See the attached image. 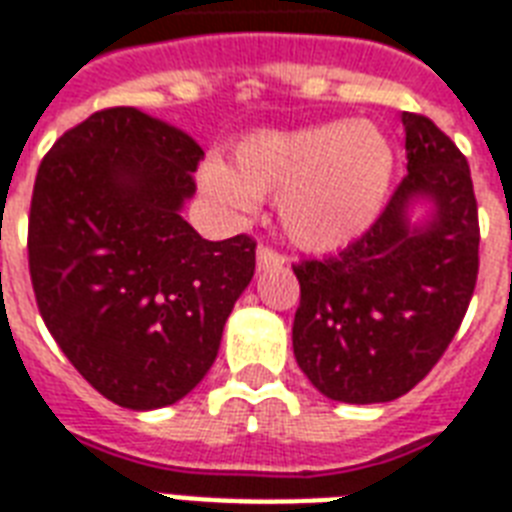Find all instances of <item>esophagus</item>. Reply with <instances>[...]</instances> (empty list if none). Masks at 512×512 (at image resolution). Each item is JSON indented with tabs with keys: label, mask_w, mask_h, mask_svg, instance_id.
I'll return each instance as SVG.
<instances>
[{
	"label": "esophagus",
	"mask_w": 512,
	"mask_h": 512,
	"mask_svg": "<svg viewBox=\"0 0 512 512\" xmlns=\"http://www.w3.org/2000/svg\"><path fill=\"white\" fill-rule=\"evenodd\" d=\"M287 263V257L279 255L271 247H257V271H271V268H281Z\"/></svg>",
	"instance_id": "34e87169"
}]
</instances>
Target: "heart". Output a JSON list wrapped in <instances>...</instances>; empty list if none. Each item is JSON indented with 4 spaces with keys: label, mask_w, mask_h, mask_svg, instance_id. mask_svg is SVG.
Instances as JSON below:
<instances>
[{
    "label": "heart",
    "mask_w": 512,
    "mask_h": 512,
    "mask_svg": "<svg viewBox=\"0 0 512 512\" xmlns=\"http://www.w3.org/2000/svg\"><path fill=\"white\" fill-rule=\"evenodd\" d=\"M396 151L372 122H327L268 130L236 146V172L220 159L201 167L204 191L236 215L279 196V220L292 244L335 252L361 239L382 215Z\"/></svg>",
    "instance_id": "obj_1"
}]
</instances>
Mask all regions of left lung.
Here are the masks:
<instances>
[{"mask_svg": "<svg viewBox=\"0 0 512 512\" xmlns=\"http://www.w3.org/2000/svg\"><path fill=\"white\" fill-rule=\"evenodd\" d=\"M406 172L377 223L324 260L295 265L292 348L313 388L385 404L436 366L478 276V207L460 148L428 116L401 114ZM417 206L426 215L413 220Z\"/></svg>", "mask_w": 512, "mask_h": 512, "instance_id": "left-lung-1", "label": "left lung"}]
</instances>
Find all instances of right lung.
Masks as SVG:
<instances>
[{"label": "right lung", "mask_w": 512, "mask_h": 512, "mask_svg": "<svg viewBox=\"0 0 512 512\" xmlns=\"http://www.w3.org/2000/svg\"><path fill=\"white\" fill-rule=\"evenodd\" d=\"M201 146L138 108L76 124L36 172L28 268L36 305L76 372L148 412L188 396L215 364L255 241H207L183 220Z\"/></svg>", "instance_id": "right-lung-1"}]
</instances>
